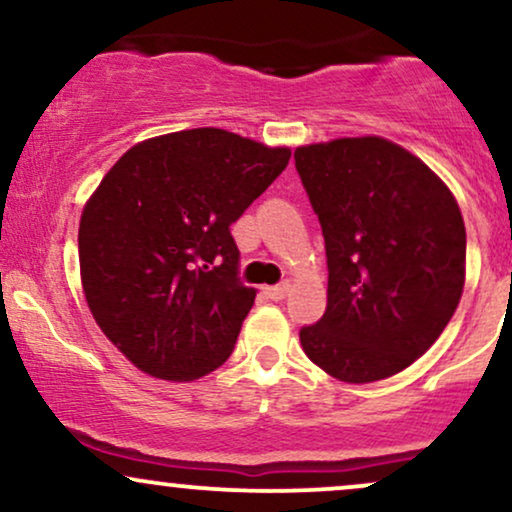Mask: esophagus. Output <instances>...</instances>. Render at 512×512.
<instances>
[{
  "instance_id": "obj_1",
  "label": "esophagus",
  "mask_w": 512,
  "mask_h": 512,
  "mask_svg": "<svg viewBox=\"0 0 512 512\" xmlns=\"http://www.w3.org/2000/svg\"><path fill=\"white\" fill-rule=\"evenodd\" d=\"M289 291H291L289 281H284V284H279V286H267V289H264L267 298H272V301H284V298L289 296Z\"/></svg>"
}]
</instances>
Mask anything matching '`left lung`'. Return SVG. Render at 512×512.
Segmentation results:
<instances>
[{
    "label": "left lung",
    "mask_w": 512,
    "mask_h": 512,
    "mask_svg": "<svg viewBox=\"0 0 512 512\" xmlns=\"http://www.w3.org/2000/svg\"><path fill=\"white\" fill-rule=\"evenodd\" d=\"M320 219L327 308L303 327L305 356L342 383L399 373L443 334L464 289L467 233L450 187L390 139L298 146Z\"/></svg>",
    "instance_id": "obj_1"
}]
</instances>
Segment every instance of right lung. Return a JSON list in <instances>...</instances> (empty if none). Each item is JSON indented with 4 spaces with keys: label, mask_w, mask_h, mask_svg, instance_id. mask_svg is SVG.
<instances>
[{
    "label": "right lung",
    "mask_w": 512,
    "mask_h": 512,
    "mask_svg": "<svg viewBox=\"0 0 512 512\" xmlns=\"http://www.w3.org/2000/svg\"><path fill=\"white\" fill-rule=\"evenodd\" d=\"M289 146L216 127L144 139L84 204L81 286L105 337L146 375L187 383L233 354L255 289L231 223L289 166Z\"/></svg>",
    "instance_id": "1"
}]
</instances>
